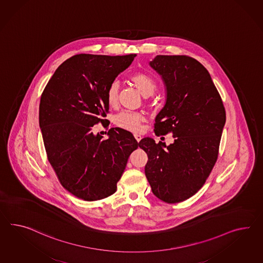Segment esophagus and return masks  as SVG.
<instances>
[{
  "label": "esophagus",
  "mask_w": 263,
  "mask_h": 263,
  "mask_svg": "<svg viewBox=\"0 0 263 263\" xmlns=\"http://www.w3.org/2000/svg\"><path fill=\"white\" fill-rule=\"evenodd\" d=\"M135 138L136 139V141L139 142L141 140L142 136L140 135H138V134H135Z\"/></svg>",
  "instance_id": "obj_1"
}]
</instances>
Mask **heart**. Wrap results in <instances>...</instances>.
<instances>
[{"label": "heart", "mask_w": 263, "mask_h": 263, "mask_svg": "<svg viewBox=\"0 0 263 263\" xmlns=\"http://www.w3.org/2000/svg\"><path fill=\"white\" fill-rule=\"evenodd\" d=\"M130 81L135 85L136 89L144 97H148L155 93L156 89V83L149 75L137 72L130 76ZM118 99V84L112 83L107 90V102L109 107H115ZM115 124L122 128L130 132H137L140 128L143 122V116L135 112L123 111L115 116Z\"/></svg>", "instance_id": "b5f03b06"}]
</instances>
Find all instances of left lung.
<instances>
[{
    "instance_id": "1",
    "label": "left lung",
    "mask_w": 263,
    "mask_h": 263,
    "mask_svg": "<svg viewBox=\"0 0 263 263\" xmlns=\"http://www.w3.org/2000/svg\"><path fill=\"white\" fill-rule=\"evenodd\" d=\"M148 65L166 88V103L155 117L156 135L173 133L168 146L151 137L139 142L148 155L145 175L154 195L167 203L196 194L218 155L225 108L209 71L186 55H157Z\"/></svg>"
}]
</instances>
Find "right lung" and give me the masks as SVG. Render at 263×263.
I'll return each instance as SVG.
<instances>
[{"instance_id": "add662e5", "label": "right lung", "mask_w": 263, "mask_h": 263, "mask_svg": "<svg viewBox=\"0 0 263 263\" xmlns=\"http://www.w3.org/2000/svg\"><path fill=\"white\" fill-rule=\"evenodd\" d=\"M136 54H78L61 64L44 89L39 125L62 186L87 201L115 194L129 155L139 146L126 129L111 128L108 138L91 130L108 112L107 90Z\"/></svg>"}]
</instances>
